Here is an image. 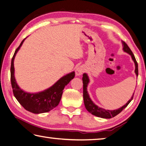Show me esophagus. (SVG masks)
Here are the masks:
<instances>
[{
  "label": "esophagus",
  "mask_w": 146,
  "mask_h": 146,
  "mask_svg": "<svg viewBox=\"0 0 146 146\" xmlns=\"http://www.w3.org/2000/svg\"><path fill=\"white\" fill-rule=\"evenodd\" d=\"M84 67L83 66H79L78 67L76 68V69L75 70V72H76V76H81L82 74V73L84 72Z\"/></svg>",
  "instance_id": "esophagus-1"
}]
</instances>
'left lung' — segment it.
Wrapping results in <instances>:
<instances>
[{
	"instance_id": "left-lung-1",
	"label": "left lung",
	"mask_w": 146,
	"mask_h": 146,
	"mask_svg": "<svg viewBox=\"0 0 146 146\" xmlns=\"http://www.w3.org/2000/svg\"><path fill=\"white\" fill-rule=\"evenodd\" d=\"M121 43H122V46H123V52H126L127 53L131 56L132 60L133 61L135 64V73L136 74L137 76H138V64L137 62L135 56L133 54L132 52L131 51V50L130 49L129 46L124 42V41H121ZM83 77H82V82H83V98H84V105L85 107L87 110L91 113L92 115H93L94 116H96V117H101L103 118H111L112 117H115L116 115H117L118 114L120 113L123 110V109H125L127 106V105L130 103V102L132 100L133 97V94H134V93H133V95L132 96L131 98L128 101L127 103L122 106L120 108H118L117 110H105L102 108H100L98 106L93 103V101L91 100V99L90 97V95L88 94V92L87 91V87L88 85L90 82V79H89V77L88 76V74L86 73L83 74Z\"/></svg>"
}]
</instances>
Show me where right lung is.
Here are the masks:
<instances>
[{
  "label": "right lung",
  "mask_w": 146,
  "mask_h": 146,
  "mask_svg": "<svg viewBox=\"0 0 146 146\" xmlns=\"http://www.w3.org/2000/svg\"><path fill=\"white\" fill-rule=\"evenodd\" d=\"M25 39L22 41L18 48L16 50L11 60V81L13 93L16 100L26 110L36 114L48 112L58 105L64 88L74 79L75 72L73 71L66 74L61 77L51 87L43 91L30 93L23 91L17 84L15 79L14 60L16 53L21 47Z\"/></svg>",
  "instance_id": "add662e5"
}]
</instances>
